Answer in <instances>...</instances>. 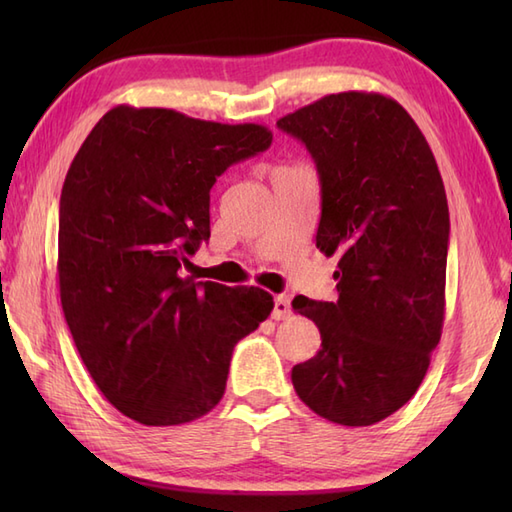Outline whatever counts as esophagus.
Returning a JSON list of instances; mask_svg holds the SVG:
<instances>
[{
	"mask_svg": "<svg viewBox=\"0 0 512 512\" xmlns=\"http://www.w3.org/2000/svg\"><path fill=\"white\" fill-rule=\"evenodd\" d=\"M292 314V306H290V299L279 295L275 297V308H273V319L275 321H281V319H288Z\"/></svg>",
	"mask_w": 512,
	"mask_h": 512,
	"instance_id": "1",
	"label": "esophagus"
}]
</instances>
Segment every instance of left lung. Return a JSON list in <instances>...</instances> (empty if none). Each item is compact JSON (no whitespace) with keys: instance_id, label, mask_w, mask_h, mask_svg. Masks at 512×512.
Segmentation results:
<instances>
[{"instance_id":"left-lung-1","label":"left lung","mask_w":512,"mask_h":512,"mask_svg":"<svg viewBox=\"0 0 512 512\" xmlns=\"http://www.w3.org/2000/svg\"><path fill=\"white\" fill-rule=\"evenodd\" d=\"M317 165V248L339 255V299L295 297L321 350L292 367L321 418L369 427L416 394L444 323L449 206L427 138L376 92L328 94L279 118Z\"/></svg>"}]
</instances>
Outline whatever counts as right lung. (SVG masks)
I'll use <instances>...</instances> for the list:
<instances>
[{
	"label": "right lung",
	"instance_id": "obj_1",
	"mask_svg": "<svg viewBox=\"0 0 512 512\" xmlns=\"http://www.w3.org/2000/svg\"><path fill=\"white\" fill-rule=\"evenodd\" d=\"M273 143L264 125H224L118 105L76 151L59 206V292L76 350L112 405L173 427L222 400L233 347L273 297L182 277L211 237V187Z\"/></svg>",
	"mask_w": 512,
	"mask_h": 512
}]
</instances>
